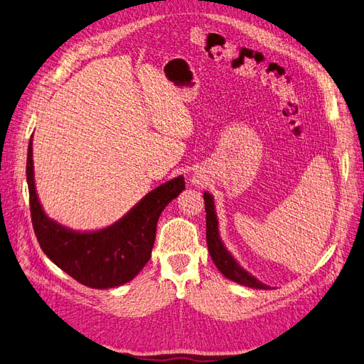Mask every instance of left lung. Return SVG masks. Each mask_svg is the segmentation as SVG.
I'll use <instances>...</instances> for the list:
<instances>
[{"label":"left lung","instance_id":"obj_1","mask_svg":"<svg viewBox=\"0 0 364 364\" xmlns=\"http://www.w3.org/2000/svg\"><path fill=\"white\" fill-rule=\"evenodd\" d=\"M203 199H205V211H206V245H208L209 255H211L217 269L222 272L228 279H232L238 284H243V285H246V287L270 290L269 285L259 282L255 277H252V274L247 273L243 267H240L238 262L226 250V247L222 243V240H220V237H218L217 217L214 213L213 197L208 193H205Z\"/></svg>","mask_w":364,"mask_h":364}]
</instances>
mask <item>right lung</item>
Segmentation results:
<instances>
[{"label": "right lung", "instance_id": "1", "mask_svg": "<svg viewBox=\"0 0 364 364\" xmlns=\"http://www.w3.org/2000/svg\"><path fill=\"white\" fill-rule=\"evenodd\" d=\"M31 138L27 151L30 214L43 253L75 281L91 289H112L134 279L151 257L164 208L185 190L182 176L149 193L115 225L97 232H74L50 220L33 181Z\"/></svg>", "mask_w": 364, "mask_h": 364}]
</instances>
